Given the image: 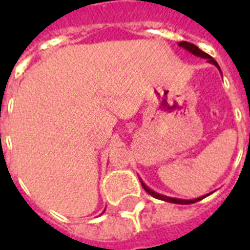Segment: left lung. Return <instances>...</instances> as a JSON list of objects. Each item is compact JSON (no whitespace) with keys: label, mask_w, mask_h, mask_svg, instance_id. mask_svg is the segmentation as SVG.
Returning <instances> with one entry per match:
<instances>
[{"label":"left lung","mask_w":250,"mask_h":250,"mask_svg":"<svg viewBox=\"0 0 250 250\" xmlns=\"http://www.w3.org/2000/svg\"><path fill=\"white\" fill-rule=\"evenodd\" d=\"M179 46H182L184 49H186V51H188L190 53H193V55H195V56H199V57H204V59H208V62H211V64H214L218 69H220V66H218V64H217V62H215L214 59L211 56H209L208 53H205V52H202L201 49H199L198 46L194 45V44H191V42H188V41H181L178 44ZM250 139V138H249ZM142 186H143V188L146 190L147 193L150 194V195H152V197H155V198L158 199H163V201H167V202H173V204H181V205H188V204H194V202H197V201H199V199H202L204 197H201V198H195V199H178V198H171V197H166V195H162V194H158L155 193V191H152V190H150V188H147L146 185L142 182Z\"/></svg>","instance_id":"left-lung-1"}]
</instances>
